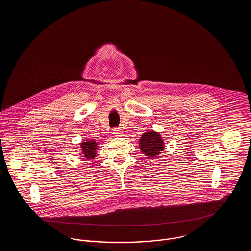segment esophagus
Returning <instances> with one entry per match:
<instances>
[{"mask_svg":"<svg viewBox=\"0 0 251 251\" xmlns=\"http://www.w3.org/2000/svg\"><path fill=\"white\" fill-rule=\"evenodd\" d=\"M113 134L115 135V136H122V134H123V129L122 128H114L113 129Z\"/></svg>","mask_w":251,"mask_h":251,"instance_id":"1","label":"esophagus"}]
</instances>
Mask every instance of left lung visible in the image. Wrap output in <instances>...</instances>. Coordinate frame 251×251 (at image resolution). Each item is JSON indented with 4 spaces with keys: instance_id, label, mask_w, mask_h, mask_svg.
<instances>
[{
    "instance_id": "obj_1",
    "label": "left lung",
    "mask_w": 251,
    "mask_h": 251,
    "mask_svg": "<svg viewBox=\"0 0 251 251\" xmlns=\"http://www.w3.org/2000/svg\"><path fill=\"white\" fill-rule=\"evenodd\" d=\"M139 148L148 158H153L164 150V142L160 133L149 130L141 135Z\"/></svg>"
}]
</instances>
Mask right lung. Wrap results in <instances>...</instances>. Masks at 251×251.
I'll list each match as a JSON object with an SVG mask.
<instances>
[{
  "mask_svg": "<svg viewBox=\"0 0 251 251\" xmlns=\"http://www.w3.org/2000/svg\"><path fill=\"white\" fill-rule=\"evenodd\" d=\"M100 142H97L96 140H84L80 143V150H81V157H83L86 160H89L91 158H95Z\"/></svg>",
  "mask_w": 251,
  "mask_h": 251,
  "instance_id": "add662e5",
  "label": "right lung"
}]
</instances>
